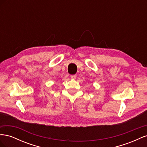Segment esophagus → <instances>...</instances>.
<instances>
[{
	"label": "esophagus",
	"instance_id": "obj_1",
	"mask_svg": "<svg viewBox=\"0 0 147 147\" xmlns=\"http://www.w3.org/2000/svg\"><path fill=\"white\" fill-rule=\"evenodd\" d=\"M70 78L72 79H75L77 78V75H70Z\"/></svg>",
	"mask_w": 147,
	"mask_h": 147
}]
</instances>
